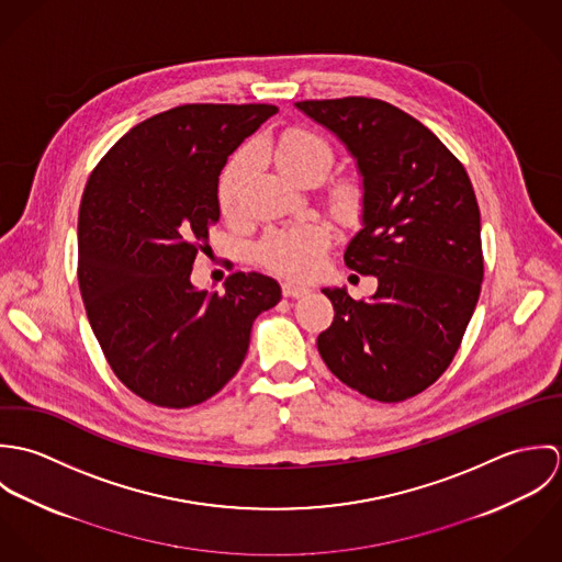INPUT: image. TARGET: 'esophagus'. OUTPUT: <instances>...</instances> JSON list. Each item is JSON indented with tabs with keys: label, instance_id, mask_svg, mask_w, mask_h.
<instances>
[{
	"label": "esophagus",
	"instance_id": "1",
	"mask_svg": "<svg viewBox=\"0 0 562 562\" xmlns=\"http://www.w3.org/2000/svg\"><path fill=\"white\" fill-rule=\"evenodd\" d=\"M281 292L285 299H303L310 294V288L305 285H296V283H283L281 285Z\"/></svg>",
	"mask_w": 562,
	"mask_h": 562
}]
</instances>
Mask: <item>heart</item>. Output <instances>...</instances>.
Here are the masks:
<instances>
[{
	"label": "heart",
	"mask_w": 562,
	"mask_h": 562,
	"mask_svg": "<svg viewBox=\"0 0 562 562\" xmlns=\"http://www.w3.org/2000/svg\"><path fill=\"white\" fill-rule=\"evenodd\" d=\"M268 154L277 168L292 181L307 170H321L324 177L333 164L330 147L321 136L305 130H290L281 134L274 143L268 145ZM248 175L250 156L248 151H240L227 166L218 188L221 210L227 218L240 216L241 190L248 181ZM333 201L341 214L352 216L361 210L363 196L357 186L344 183L335 190ZM328 244L330 234L322 223H303L268 234L259 244V257L268 268L283 277L307 279L318 272Z\"/></svg>",
	"instance_id": "obj_1"
}]
</instances>
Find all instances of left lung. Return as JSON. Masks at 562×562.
I'll use <instances>...</instances> for the list:
<instances>
[{
    "mask_svg": "<svg viewBox=\"0 0 562 562\" xmlns=\"http://www.w3.org/2000/svg\"><path fill=\"white\" fill-rule=\"evenodd\" d=\"M363 177V229L344 261L379 290L355 301L324 288L335 318L318 335L326 368L379 402L430 387L452 363L481 296V210L450 149L401 108L368 97L299 101Z\"/></svg>",
    "mask_w": 562,
    "mask_h": 562,
    "instance_id": "8db88e82",
    "label": "left lung"
}]
</instances>
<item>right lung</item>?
I'll use <instances>...</instances> for the list:
<instances>
[{
  "mask_svg": "<svg viewBox=\"0 0 562 562\" xmlns=\"http://www.w3.org/2000/svg\"><path fill=\"white\" fill-rule=\"evenodd\" d=\"M268 103H188L132 127L94 166L78 223V281L92 333L143 401L186 408L240 370L255 318L281 301L274 279L234 272L225 292L190 283L218 223L227 158L277 114Z\"/></svg>",
  "mask_w": 562,
  "mask_h": 562,
  "instance_id": "right-lung-1",
  "label": "right lung"
}]
</instances>
